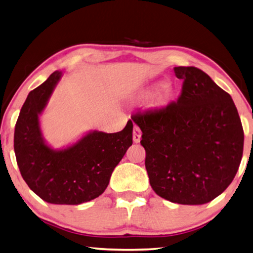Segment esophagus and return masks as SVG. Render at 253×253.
<instances>
[{
    "instance_id": "1",
    "label": "esophagus",
    "mask_w": 253,
    "mask_h": 253,
    "mask_svg": "<svg viewBox=\"0 0 253 253\" xmlns=\"http://www.w3.org/2000/svg\"><path fill=\"white\" fill-rule=\"evenodd\" d=\"M141 134H142V132H141L140 127L135 126L133 127V141H134V143H139L140 142Z\"/></svg>"
}]
</instances>
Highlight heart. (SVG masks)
Instances as JSON below:
<instances>
[{"label": "heart", "instance_id": "b5f03b06", "mask_svg": "<svg viewBox=\"0 0 253 253\" xmlns=\"http://www.w3.org/2000/svg\"><path fill=\"white\" fill-rule=\"evenodd\" d=\"M163 86H166V84L165 83H160V84H158V85L156 86V88L157 87H163ZM169 96H170V91L168 90V88H165V90H162V92L160 93V94H159L158 100L160 101V102H163V101H166V100L169 99Z\"/></svg>", "mask_w": 253, "mask_h": 253}]
</instances>
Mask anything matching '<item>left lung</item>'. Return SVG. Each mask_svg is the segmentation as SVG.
<instances>
[{"label": "left lung", "instance_id": "left-lung-1", "mask_svg": "<svg viewBox=\"0 0 253 253\" xmlns=\"http://www.w3.org/2000/svg\"><path fill=\"white\" fill-rule=\"evenodd\" d=\"M183 81L178 99L134 115L142 131L145 169L158 196L179 205H205L237 174L242 124L229 93L194 66H176Z\"/></svg>", "mask_w": 253, "mask_h": 253}]
</instances>
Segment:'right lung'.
<instances>
[{"label": "right lung", "instance_id": "1", "mask_svg": "<svg viewBox=\"0 0 253 253\" xmlns=\"http://www.w3.org/2000/svg\"><path fill=\"white\" fill-rule=\"evenodd\" d=\"M62 72L55 71L29 93L15 124L14 152L22 178L42 200L81 205L104 192L114 168L132 145L133 123L117 133L90 131L65 149L47 145L40 126Z\"/></svg>", "mask_w": 253, "mask_h": 253}]
</instances>
